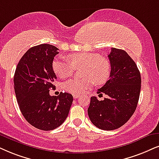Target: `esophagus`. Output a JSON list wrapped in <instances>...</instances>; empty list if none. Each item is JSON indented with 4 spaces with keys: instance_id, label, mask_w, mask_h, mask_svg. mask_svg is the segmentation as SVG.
<instances>
[{
    "instance_id": "esophagus-1",
    "label": "esophagus",
    "mask_w": 159,
    "mask_h": 159,
    "mask_svg": "<svg viewBox=\"0 0 159 159\" xmlns=\"http://www.w3.org/2000/svg\"><path fill=\"white\" fill-rule=\"evenodd\" d=\"M73 98H75V99H76V98H79L80 97V95L79 94H73Z\"/></svg>"
}]
</instances>
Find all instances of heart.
<instances>
[{"instance_id": "heart-1", "label": "heart", "mask_w": 159, "mask_h": 159, "mask_svg": "<svg viewBox=\"0 0 159 159\" xmlns=\"http://www.w3.org/2000/svg\"><path fill=\"white\" fill-rule=\"evenodd\" d=\"M70 62L63 58H56L52 62V68L56 75L61 78L71 76L75 68L84 67V79H70L64 84L65 90L70 93L80 94L89 90L94 82L103 85L109 79L111 65L105 58L99 54L78 53L68 56Z\"/></svg>"}]
</instances>
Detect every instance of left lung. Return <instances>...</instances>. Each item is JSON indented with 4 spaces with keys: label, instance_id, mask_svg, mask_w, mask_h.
Here are the masks:
<instances>
[{
    "label": "left lung",
    "instance_id": "1",
    "mask_svg": "<svg viewBox=\"0 0 159 159\" xmlns=\"http://www.w3.org/2000/svg\"><path fill=\"white\" fill-rule=\"evenodd\" d=\"M108 57L111 75L98 91L107 98L98 100L91 97L88 115L97 128L112 130L126 123L135 111L141 90V75L135 62L123 50L112 48Z\"/></svg>",
    "mask_w": 159,
    "mask_h": 159
}]
</instances>
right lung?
I'll list each match as a JSON object with an SVG mask.
<instances>
[{"label":"right lung","instance_id":"obj_1","mask_svg":"<svg viewBox=\"0 0 159 159\" xmlns=\"http://www.w3.org/2000/svg\"><path fill=\"white\" fill-rule=\"evenodd\" d=\"M58 48L49 44L28 50L20 60L14 76V87L20 109L27 122L43 130H51L65 121L73 103L71 94L51 96L56 75L52 68Z\"/></svg>","mask_w":159,"mask_h":159}]
</instances>
